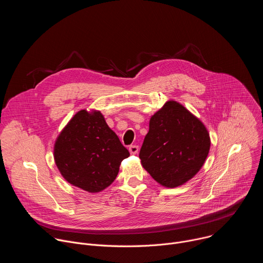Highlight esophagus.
Returning a JSON list of instances; mask_svg holds the SVG:
<instances>
[{"instance_id": "obj_1", "label": "esophagus", "mask_w": 263, "mask_h": 263, "mask_svg": "<svg viewBox=\"0 0 263 263\" xmlns=\"http://www.w3.org/2000/svg\"><path fill=\"white\" fill-rule=\"evenodd\" d=\"M138 149H139V147H138V145H136V144H133V145H130V146H129V151H130V153H131L132 155L137 154V153H138Z\"/></svg>"}]
</instances>
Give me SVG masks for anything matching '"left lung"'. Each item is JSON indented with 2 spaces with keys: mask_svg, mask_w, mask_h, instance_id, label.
<instances>
[{
  "mask_svg": "<svg viewBox=\"0 0 263 263\" xmlns=\"http://www.w3.org/2000/svg\"><path fill=\"white\" fill-rule=\"evenodd\" d=\"M210 143L209 132L201 120L171 100L149 119L139 158L156 182L175 189L198 174Z\"/></svg>",
  "mask_w": 263,
  "mask_h": 263,
  "instance_id": "left-lung-1",
  "label": "left lung"
}]
</instances>
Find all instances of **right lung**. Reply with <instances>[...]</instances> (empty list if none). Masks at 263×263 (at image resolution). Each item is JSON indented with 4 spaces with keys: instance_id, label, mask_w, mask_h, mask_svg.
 I'll return each mask as SVG.
<instances>
[{
    "instance_id": "add662e5",
    "label": "right lung",
    "mask_w": 263,
    "mask_h": 263,
    "mask_svg": "<svg viewBox=\"0 0 263 263\" xmlns=\"http://www.w3.org/2000/svg\"><path fill=\"white\" fill-rule=\"evenodd\" d=\"M130 153L99 110L78 111L59 133L54 160L71 185L97 194L114 182Z\"/></svg>"
}]
</instances>
